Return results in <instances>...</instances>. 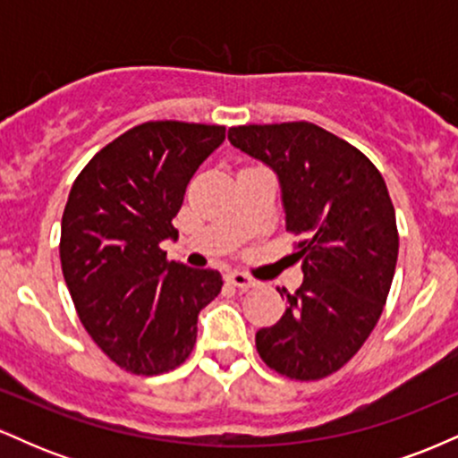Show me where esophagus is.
<instances>
[{
    "label": "esophagus",
    "instance_id": "esophagus-1",
    "mask_svg": "<svg viewBox=\"0 0 458 458\" xmlns=\"http://www.w3.org/2000/svg\"><path fill=\"white\" fill-rule=\"evenodd\" d=\"M225 280L233 284V286L241 288V291H247V288H256L260 284L259 280H256V277L247 276V273H243V271H230L228 276H225Z\"/></svg>",
    "mask_w": 458,
    "mask_h": 458
}]
</instances>
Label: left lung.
Wrapping results in <instances>:
<instances>
[{
	"label": "left lung",
	"instance_id": "8db88e82",
	"mask_svg": "<svg viewBox=\"0 0 458 458\" xmlns=\"http://www.w3.org/2000/svg\"><path fill=\"white\" fill-rule=\"evenodd\" d=\"M228 140L277 172L303 262L301 286L277 288L286 312L256 334V349L277 375L325 379L361 349L387 301L398 228L386 181L364 152L303 120L233 127Z\"/></svg>",
	"mask_w": 458,
	"mask_h": 458
}]
</instances>
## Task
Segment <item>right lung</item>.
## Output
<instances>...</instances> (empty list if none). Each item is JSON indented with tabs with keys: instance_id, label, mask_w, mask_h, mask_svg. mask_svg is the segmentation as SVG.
<instances>
[{
	"instance_id": "1",
	"label": "right lung",
	"mask_w": 458,
	"mask_h": 458,
	"mask_svg": "<svg viewBox=\"0 0 458 458\" xmlns=\"http://www.w3.org/2000/svg\"><path fill=\"white\" fill-rule=\"evenodd\" d=\"M219 124L150 120L88 161L62 215L60 260L79 320L115 366L152 377L191 355L199 310L222 273L167 260L161 241L199 163L222 144Z\"/></svg>"
}]
</instances>
